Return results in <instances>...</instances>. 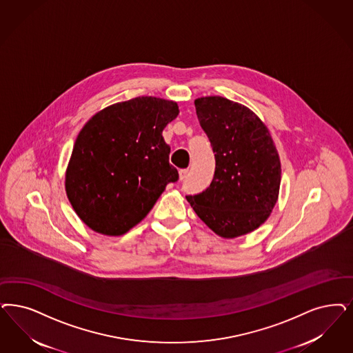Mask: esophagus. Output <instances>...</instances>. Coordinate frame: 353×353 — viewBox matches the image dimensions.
I'll use <instances>...</instances> for the list:
<instances>
[{"label": "esophagus", "mask_w": 353, "mask_h": 353, "mask_svg": "<svg viewBox=\"0 0 353 353\" xmlns=\"http://www.w3.org/2000/svg\"><path fill=\"white\" fill-rule=\"evenodd\" d=\"M188 172H189L188 168H183V170H179V176H180V180H183V179L188 176Z\"/></svg>", "instance_id": "esophagus-1"}]
</instances>
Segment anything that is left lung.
<instances>
[{
    "label": "left lung",
    "instance_id": "left-lung-1",
    "mask_svg": "<svg viewBox=\"0 0 353 353\" xmlns=\"http://www.w3.org/2000/svg\"><path fill=\"white\" fill-rule=\"evenodd\" d=\"M194 104L215 152V173L206 190L186 199L220 237L254 231L279 195V155L268 129L254 112L225 97H201Z\"/></svg>",
    "mask_w": 353,
    "mask_h": 353
}]
</instances>
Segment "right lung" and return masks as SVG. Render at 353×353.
<instances>
[{
	"mask_svg": "<svg viewBox=\"0 0 353 353\" xmlns=\"http://www.w3.org/2000/svg\"><path fill=\"white\" fill-rule=\"evenodd\" d=\"M179 114L174 101L134 97L91 117L78 134L65 189L92 231L121 236L157 203L179 172L170 164L163 130Z\"/></svg>",
	"mask_w": 353,
	"mask_h": 353,
	"instance_id": "1",
	"label": "right lung"
}]
</instances>
